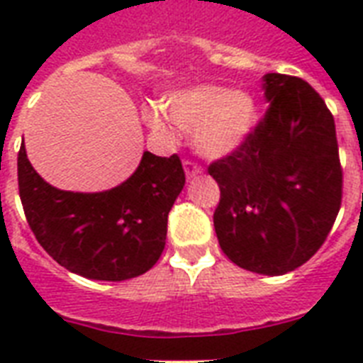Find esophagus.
<instances>
[{
  "mask_svg": "<svg viewBox=\"0 0 363 363\" xmlns=\"http://www.w3.org/2000/svg\"><path fill=\"white\" fill-rule=\"evenodd\" d=\"M184 173H186L188 179H192V177L201 173V167L196 162H192V160H184Z\"/></svg>",
  "mask_w": 363,
  "mask_h": 363,
  "instance_id": "34e87169",
  "label": "esophagus"
}]
</instances>
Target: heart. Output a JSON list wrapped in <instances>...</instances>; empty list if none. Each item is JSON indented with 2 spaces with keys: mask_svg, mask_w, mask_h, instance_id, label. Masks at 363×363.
Returning <instances> with one entry per match:
<instances>
[{
  "mask_svg": "<svg viewBox=\"0 0 363 363\" xmlns=\"http://www.w3.org/2000/svg\"><path fill=\"white\" fill-rule=\"evenodd\" d=\"M171 118L184 130H194V145L209 158H222L238 150L258 124V101L252 94L224 86H198L171 96ZM147 124L167 131V121L158 107L145 113Z\"/></svg>",
  "mask_w": 363,
  "mask_h": 363,
  "instance_id": "heart-1",
  "label": "heart"
}]
</instances>
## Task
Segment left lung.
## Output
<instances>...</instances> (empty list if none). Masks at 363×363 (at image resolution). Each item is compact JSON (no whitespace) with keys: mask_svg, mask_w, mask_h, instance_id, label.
<instances>
[{"mask_svg":"<svg viewBox=\"0 0 363 363\" xmlns=\"http://www.w3.org/2000/svg\"><path fill=\"white\" fill-rule=\"evenodd\" d=\"M265 116L238 150L209 165L220 186L215 232L233 264L284 275L326 241L343 196L335 122L303 79L264 77Z\"/></svg>","mask_w":363,"mask_h":363,"instance_id":"obj_1","label":"left lung"}]
</instances>
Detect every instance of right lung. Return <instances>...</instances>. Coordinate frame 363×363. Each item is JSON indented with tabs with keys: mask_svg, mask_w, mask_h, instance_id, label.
I'll return each instance as SVG.
<instances>
[{
	"mask_svg": "<svg viewBox=\"0 0 363 363\" xmlns=\"http://www.w3.org/2000/svg\"><path fill=\"white\" fill-rule=\"evenodd\" d=\"M177 154L143 152L133 175L105 192H67L48 184L18 152L26 220L45 250L71 273L125 281L147 273L164 252L167 215L184 186Z\"/></svg>",
	"mask_w": 363,
	"mask_h": 363,
	"instance_id": "1",
	"label": "right lung"
}]
</instances>
